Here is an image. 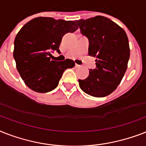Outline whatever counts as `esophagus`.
Here are the masks:
<instances>
[{
  "label": "esophagus",
  "instance_id": "1",
  "mask_svg": "<svg viewBox=\"0 0 146 146\" xmlns=\"http://www.w3.org/2000/svg\"><path fill=\"white\" fill-rule=\"evenodd\" d=\"M76 67H81V66L79 65V64H76Z\"/></svg>",
  "mask_w": 146,
  "mask_h": 146
}]
</instances>
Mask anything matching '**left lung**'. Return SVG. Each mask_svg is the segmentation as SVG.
Segmentation results:
<instances>
[{
    "instance_id": "left-lung-1",
    "label": "left lung",
    "mask_w": 146,
    "mask_h": 146,
    "mask_svg": "<svg viewBox=\"0 0 146 146\" xmlns=\"http://www.w3.org/2000/svg\"><path fill=\"white\" fill-rule=\"evenodd\" d=\"M89 42V55L96 57V68L86 80H79L80 89L89 96L104 97L120 84L129 58V41L125 31L102 16L76 20Z\"/></svg>"
}]
</instances>
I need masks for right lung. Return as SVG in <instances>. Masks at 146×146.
Wrapping results in <instances>:
<instances>
[{
  "mask_svg": "<svg viewBox=\"0 0 146 146\" xmlns=\"http://www.w3.org/2000/svg\"><path fill=\"white\" fill-rule=\"evenodd\" d=\"M77 29L74 21L42 17L22 27L15 38L13 57L19 75L29 89L41 93L52 91L64 70L75 66L72 60L55 61L50 57L54 50L60 52L63 36Z\"/></svg>",
  "mask_w": 146,
  "mask_h": 146,
  "instance_id": "add662e5",
  "label": "right lung"
}]
</instances>
